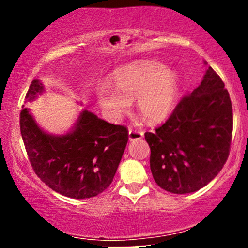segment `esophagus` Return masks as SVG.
I'll return each mask as SVG.
<instances>
[{"label": "esophagus", "instance_id": "esophagus-1", "mask_svg": "<svg viewBox=\"0 0 248 248\" xmlns=\"http://www.w3.org/2000/svg\"><path fill=\"white\" fill-rule=\"evenodd\" d=\"M143 132L142 130H134V129H129L128 132V139L129 141H134V140H140V139L143 138Z\"/></svg>", "mask_w": 248, "mask_h": 248}]
</instances>
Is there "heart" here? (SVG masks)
<instances>
[{"label":"heart","mask_w":248,"mask_h":248,"mask_svg":"<svg viewBox=\"0 0 248 248\" xmlns=\"http://www.w3.org/2000/svg\"><path fill=\"white\" fill-rule=\"evenodd\" d=\"M179 76L158 62L144 61L126 65L116 70L113 86L100 84L96 98L105 114L119 119L130 107L135 98V107L144 120L150 124L163 121L173 109L179 94Z\"/></svg>","instance_id":"heart-1"}]
</instances>
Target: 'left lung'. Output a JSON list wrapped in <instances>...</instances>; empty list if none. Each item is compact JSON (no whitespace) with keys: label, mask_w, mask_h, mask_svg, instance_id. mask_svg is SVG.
Listing matches in <instances>:
<instances>
[{"label":"left lung","mask_w":248,"mask_h":248,"mask_svg":"<svg viewBox=\"0 0 248 248\" xmlns=\"http://www.w3.org/2000/svg\"><path fill=\"white\" fill-rule=\"evenodd\" d=\"M232 129L230 94L210 66L201 85L178 102L166 124L144 134L157 186L178 195L205 186L229 157Z\"/></svg>","instance_id":"8db88e82"}]
</instances>
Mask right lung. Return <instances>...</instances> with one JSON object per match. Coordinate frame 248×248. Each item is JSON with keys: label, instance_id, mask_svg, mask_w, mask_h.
Listing matches in <instances>:
<instances>
[{"label": "right lung", "instance_id": "right-lung-1", "mask_svg": "<svg viewBox=\"0 0 248 248\" xmlns=\"http://www.w3.org/2000/svg\"><path fill=\"white\" fill-rule=\"evenodd\" d=\"M43 92L44 85L35 79L25 100H35ZM19 126L36 175L53 191L75 199L95 197L110 186L128 142L126 127L109 124L87 109L62 135L42 129L25 107Z\"/></svg>", "mask_w": 248, "mask_h": 248}]
</instances>
